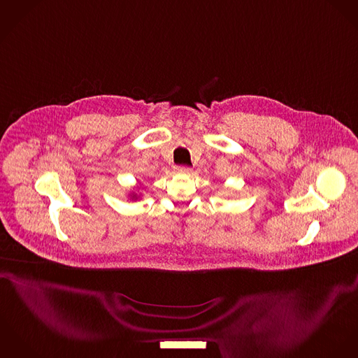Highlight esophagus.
Returning <instances> with one entry per match:
<instances>
[{"instance_id": "34e87169", "label": "esophagus", "mask_w": 358, "mask_h": 358, "mask_svg": "<svg viewBox=\"0 0 358 358\" xmlns=\"http://www.w3.org/2000/svg\"><path fill=\"white\" fill-rule=\"evenodd\" d=\"M176 171H177V173H181V174H189L192 170H191V167H188V166H177V167H176Z\"/></svg>"}]
</instances>
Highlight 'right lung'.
<instances>
[{
	"instance_id": "right-lung-1",
	"label": "right lung",
	"mask_w": 358,
	"mask_h": 358,
	"mask_svg": "<svg viewBox=\"0 0 358 358\" xmlns=\"http://www.w3.org/2000/svg\"><path fill=\"white\" fill-rule=\"evenodd\" d=\"M138 198H140V196H137V194H133V195H131V199H134V200Z\"/></svg>"
}]
</instances>
